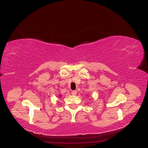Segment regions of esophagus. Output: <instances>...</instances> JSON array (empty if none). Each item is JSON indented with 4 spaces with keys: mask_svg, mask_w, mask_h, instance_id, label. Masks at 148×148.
Segmentation results:
<instances>
[{
    "mask_svg": "<svg viewBox=\"0 0 148 148\" xmlns=\"http://www.w3.org/2000/svg\"><path fill=\"white\" fill-rule=\"evenodd\" d=\"M77 91H73L72 92H71V95H77Z\"/></svg>",
    "mask_w": 148,
    "mask_h": 148,
    "instance_id": "obj_1",
    "label": "esophagus"
}]
</instances>
